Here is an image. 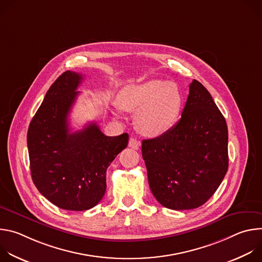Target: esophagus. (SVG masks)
I'll return each mask as SVG.
<instances>
[{
    "label": "esophagus",
    "mask_w": 262,
    "mask_h": 262,
    "mask_svg": "<svg viewBox=\"0 0 262 262\" xmlns=\"http://www.w3.org/2000/svg\"><path fill=\"white\" fill-rule=\"evenodd\" d=\"M128 146L133 149H139V146H140V142L136 139V138H130L129 139V142H128Z\"/></svg>",
    "instance_id": "34e87169"
}]
</instances>
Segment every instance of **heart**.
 Listing matches in <instances>:
<instances>
[{"mask_svg": "<svg viewBox=\"0 0 262 262\" xmlns=\"http://www.w3.org/2000/svg\"><path fill=\"white\" fill-rule=\"evenodd\" d=\"M119 106L138 112L136 125L148 137H159L168 132L179 117L182 94L174 82L152 79L125 86L118 95Z\"/></svg>", "mask_w": 262, "mask_h": 262, "instance_id": "1", "label": "heart"}]
</instances>
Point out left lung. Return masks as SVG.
Segmentation results:
<instances>
[{"label": "left lung", "mask_w": 262, "mask_h": 262, "mask_svg": "<svg viewBox=\"0 0 262 262\" xmlns=\"http://www.w3.org/2000/svg\"><path fill=\"white\" fill-rule=\"evenodd\" d=\"M142 157L156 199L174 210L203 205L228 170V128L210 93L190 85L179 121L162 136L143 140Z\"/></svg>", "instance_id": "1"}]
</instances>
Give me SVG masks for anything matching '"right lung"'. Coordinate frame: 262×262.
I'll return each instance as SVG.
<instances>
[{"mask_svg": "<svg viewBox=\"0 0 262 262\" xmlns=\"http://www.w3.org/2000/svg\"><path fill=\"white\" fill-rule=\"evenodd\" d=\"M81 73L67 70L54 82L28 129L31 176L50 202L67 210L94 207L106 189V169L126 148L128 135L107 137L95 122L70 133L68 115Z\"/></svg>", "mask_w": 262, "mask_h": 262, "instance_id": "obj_1", "label": "right lung"}]
</instances>
